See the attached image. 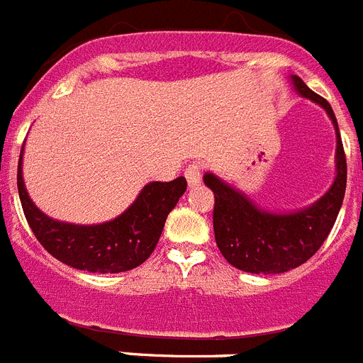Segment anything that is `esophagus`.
<instances>
[{"label":"esophagus","instance_id":"1","mask_svg":"<svg viewBox=\"0 0 363 363\" xmlns=\"http://www.w3.org/2000/svg\"><path fill=\"white\" fill-rule=\"evenodd\" d=\"M185 178H187L189 187H196L201 184V163H191L185 169Z\"/></svg>","mask_w":363,"mask_h":363}]
</instances>
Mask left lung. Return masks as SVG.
<instances>
[{"label": "left lung", "mask_w": 363, "mask_h": 363, "mask_svg": "<svg viewBox=\"0 0 363 363\" xmlns=\"http://www.w3.org/2000/svg\"><path fill=\"white\" fill-rule=\"evenodd\" d=\"M291 83L301 98L320 105L335 125L336 176L329 191L309 207L274 213L258 207L245 192L213 172L203 176L205 185L214 192L213 225L218 249L233 267L252 274H278L306 264L329 236L344 201L347 163L335 112L298 76H291Z\"/></svg>", "instance_id": "1"}]
</instances>
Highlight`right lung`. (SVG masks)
I'll return each instance as SVG.
<instances>
[{"label": "right lung", "instance_id": "right-lung-1", "mask_svg": "<svg viewBox=\"0 0 363 363\" xmlns=\"http://www.w3.org/2000/svg\"><path fill=\"white\" fill-rule=\"evenodd\" d=\"M23 149L18 162V192L25 218L38 242L56 259L79 271L123 272L142 265L162 236L163 225L187 191L184 176L150 182L120 216L96 225L52 220L28 196L23 182Z\"/></svg>", "mask_w": 363, "mask_h": 363}]
</instances>
